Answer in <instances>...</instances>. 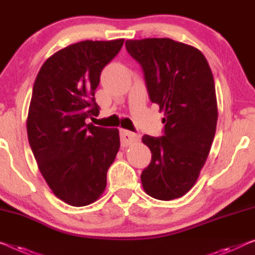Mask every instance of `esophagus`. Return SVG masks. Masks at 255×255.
<instances>
[{"instance_id":"esophagus-1","label":"esophagus","mask_w":255,"mask_h":255,"mask_svg":"<svg viewBox=\"0 0 255 255\" xmlns=\"http://www.w3.org/2000/svg\"><path fill=\"white\" fill-rule=\"evenodd\" d=\"M120 138H121V145L129 146L138 139V136L134 134V132L125 130V129H123V130L120 131Z\"/></svg>"}]
</instances>
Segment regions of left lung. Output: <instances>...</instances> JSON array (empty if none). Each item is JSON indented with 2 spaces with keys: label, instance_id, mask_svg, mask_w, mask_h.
<instances>
[{
  "label": "left lung",
  "instance_id": "left-lung-1",
  "mask_svg": "<svg viewBox=\"0 0 255 255\" xmlns=\"http://www.w3.org/2000/svg\"><path fill=\"white\" fill-rule=\"evenodd\" d=\"M126 49L165 116L161 137H142L152 153L140 175L143 189L159 200L180 198L196 184L214 139L218 103L211 67L198 49L167 37L127 40Z\"/></svg>",
  "mask_w": 255,
  "mask_h": 255
}]
</instances>
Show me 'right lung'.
<instances>
[{"mask_svg": "<svg viewBox=\"0 0 255 255\" xmlns=\"http://www.w3.org/2000/svg\"><path fill=\"white\" fill-rule=\"evenodd\" d=\"M124 39L81 41L45 60L33 86L27 116L30 149L56 197L87 206L103 195L106 173L120 147L117 128L86 124L98 116L95 90Z\"/></svg>", "mask_w": 255, "mask_h": 255, "instance_id": "right-lung-1", "label": "right lung"}]
</instances>
